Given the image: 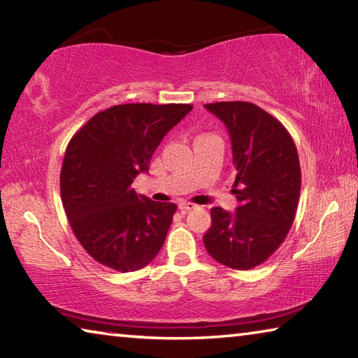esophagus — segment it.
I'll list each match as a JSON object with an SVG mask.
<instances>
[{
	"label": "esophagus",
	"instance_id": "obj_1",
	"mask_svg": "<svg viewBox=\"0 0 358 358\" xmlns=\"http://www.w3.org/2000/svg\"><path fill=\"white\" fill-rule=\"evenodd\" d=\"M196 207H197V205H194L191 202H180L178 203V208L183 211V213H186V211H191V210H194Z\"/></svg>",
	"mask_w": 358,
	"mask_h": 358
}]
</instances>
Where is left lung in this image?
I'll use <instances>...</instances> for the list:
<instances>
[{
	"label": "left lung",
	"instance_id": "obj_1",
	"mask_svg": "<svg viewBox=\"0 0 358 358\" xmlns=\"http://www.w3.org/2000/svg\"><path fill=\"white\" fill-rule=\"evenodd\" d=\"M229 131L237 177L234 213L215 207L203 235L211 257L234 270L265 262L287 237L299 205L301 173L287 129L251 102L205 104Z\"/></svg>",
	"mask_w": 358,
	"mask_h": 358
}]
</instances>
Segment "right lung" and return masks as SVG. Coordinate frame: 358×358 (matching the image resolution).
Segmentation results:
<instances>
[{
    "mask_svg": "<svg viewBox=\"0 0 358 358\" xmlns=\"http://www.w3.org/2000/svg\"><path fill=\"white\" fill-rule=\"evenodd\" d=\"M191 104H121L96 113L66 148L59 187L72 232L96 262L136 271L164 245L177 205L137 196L157 145Z\"/></svg>",
    "mask_w": 358,
    "mask_h": 358,
    "instance_id": "1",
    "label": "right lung"
}]
</instances>
